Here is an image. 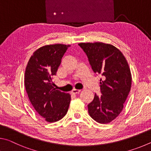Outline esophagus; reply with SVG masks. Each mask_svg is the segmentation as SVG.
<instances>
[{
	"mask_svg": "<svg viewBox=\"0 0 151 151\" xmlns=\"http://www.w3.org/2000/svg\"><path fill=\"white\" fill-rule=\"evenodd\" d=\"M81 91V90H78V89H73V90L72 91V93L73 94H78Z\"/></svg>",
	"mask_w": 151,
	"mask_h": 151,
	"instance_id": "1",
	"label": "esophagus"
}]
</instances>
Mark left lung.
I'll use <instances>...</instances> for the list:
<instances>
[{"label": "left lung", "mask_w": 151, "mask_h": 151, "mask_svg": "<svg viewBox=\"0 0 151 151\" xmlns=\"http://www.w3.org/2000/svg\"><path fill=\"white\" fill-rule=\"evenodd\" d=\"M92 69L100 74L102 95L94 94L88 104L90 116L99 123L107 124L118 116L131 88L132 76L124 56L114 46L106 43L81 42Z\"/></svg>", "instance_id": "obj_1"}]
</instances>
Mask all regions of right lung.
Returning a JSON list of instances; mask_svg holds the SVG:
<instances>
[{"label": "right lung", "mask_w": 151, "mask_h": 151, "mask_svg": "<svg viewBox=\"0 0 151 151\" xmlns=\"http://www.w3.org/2000/svg\"><path fill=\"white\" fill-rule=\"evenodd\" d=\"M70 45H45L35 51L25 70L24 86L30 102L45 121L55 122L66 115L70 94L56 88L52 76Z\"/></svg>", "instance_id": "add662e5"}]
</instances>
